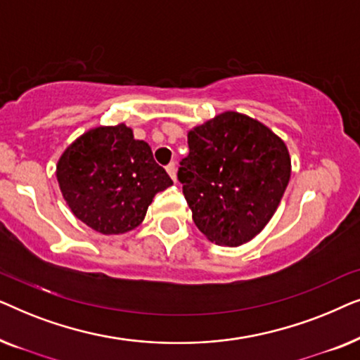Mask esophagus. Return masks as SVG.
<instances>
[{"label":"esophagus","mask_w":360,"mask_h":360,"mask_svg":"<svg viewBox=\"0 0 360 360\" xmlns=\"http://www.w3.org/2000/svg\"><path fill=\"white\" fill-rule=\"evenodd\" d=\"M167 172H169V175L172 176V180L176 181V167H175V162H170L169 165L165 167Z\"/></svg>","instance_id":"obj_1"}]
</instances>
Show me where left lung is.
I'll return each mask as SVG.
<instances>
[{"label": "left lung", "instance_id": "8db88e82", "mask_svg": "<svg viewBox=\"0 0 360 360\" xmlns=\"http://www.w3.org/2000/svg\"><path fill=\"white\" fill-rule=\"evenodd\" d=\"M188 149L176 175L196 228L221 245L249 243L288 185L285 142L262 122L226 111L188 132Z\"/></svg>", "mask_w": 360, "mask_h": 360}]
</instances>
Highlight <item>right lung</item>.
<instances>
[{
  "label": "right lung",
  "mask_w": 360,
  "mask_h": 360,
  "mask_svg": "<svg viewBox=\"0 0 360 360\" xmlns=\"http://www.w3.org/2000/svg\"><path fill=\"white\" fill-rule=\"evenodd\" d=\"M57 180L72 213L101 234L137 228L154 196L174 184L126 124L78 137L58 159Z\"/></svg>",
  "instance_id": "add662e5"
}]
</instances>
